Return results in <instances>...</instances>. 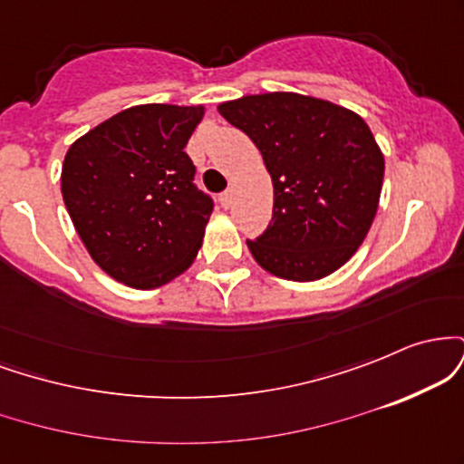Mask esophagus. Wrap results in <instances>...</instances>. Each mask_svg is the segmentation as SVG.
<instances>
[{
    "label": "esophagus",
    "instance_id": "34e87169",
    "mask_svg": "<svg viewBox=\"0 0 464 464\" xmlns=\"http://www.w3.org/2000/svg\"><path fill=\"white\" fill-rule=\"evenodd\" d=\"M220 205L225 207V209H228V207L233 205V189L222 191V194H220Z\"/></svg>",
    "mask_w": 464,
    "mask_h": 464
}]
</instances>
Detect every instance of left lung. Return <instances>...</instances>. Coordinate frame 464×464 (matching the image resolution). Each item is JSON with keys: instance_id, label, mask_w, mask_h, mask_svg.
I'll list each match as a JSON object with an SVG mask.
<instances>
[{"instance_id": "obj_1", "label": "left lung", "mask_w": 464, "mask_h": 464, "mask_svg": "<svg viewBox=\"0 0 464 464\" xmlns=\"http://www.w3.org/2000/svg\"><path fill=\"white\" fill-rule=\"evenodd\" d=\"M253 140L273 177V220L246 239L281 279L316 281L347 264L369 233L384 154L353 111L301 93L244 95L218 106Z\"/></svg>"}]
</instances>
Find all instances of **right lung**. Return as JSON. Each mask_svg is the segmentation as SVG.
I'll return each instance as SVG.
<instances>
[{
    "label": "right lung",
    "instance_id": "1",
    "mask_svg": "<svg viewBox=\"0 0 464 464\" xmlns=\"http://www.w3.org/2000/svg\"><path fill=\"white\" fill-rule=\"evenodd\" d=\"M202 106L141 104L72 143L63 200L93 262L140 290L159 287L198 255L214 200L185 152Z\"/></svg>",
    "mask_w": 464,
    "mask_h": 464
}]
</instances>
